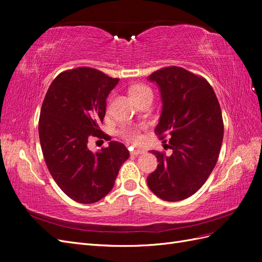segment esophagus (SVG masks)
<instances>
[{
    "mask_svg": "<svg viewBox=\"0 0 262 262\" xmlns=\"http://www.w3.org/2000/svg\"><path fill=\"white\" fill-rule=\"evenodd\" d=\"M130 153H131V155H139V154H143L144 150L140 149V148H136V149H132Z\"/></svg>",
    "mask_w": 262,
    "mask_h": 262,
    "instance_id": "34e87169",
    "label": "esophagus"
}]
</instances>
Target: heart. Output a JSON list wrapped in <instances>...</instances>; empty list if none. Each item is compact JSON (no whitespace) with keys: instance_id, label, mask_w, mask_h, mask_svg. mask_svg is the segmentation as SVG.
Returning <instances> with one entry per match:
<instances>
[{"instance_id":"b5f03b06","label":"heart","mask_w":262,"mask_h":262,"mask_svg":"<svg viewBox=\"0 0 262 262\" xmlns=\"http://www.w3.org/2000/svg\"><path fill=\"white\" fill-rule=\"evenodd\" d=\"M131 97L138 101L142 98H145L147 96H153L152 90L148 86L144 84H137L133 85L129 91ZM146 128L145 124H139V125H123L122 128L119 130V134L122 139L126 142H130L133 144H138L142 141L141 130H144Z\"/></svg>"}]
</instances>
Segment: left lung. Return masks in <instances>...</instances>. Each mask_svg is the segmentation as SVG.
<instances>
[{
    "label": "left lung",
    "mask_w": 262,
    "mask_h": 262,
    "mask_svg": "<svg viewBox=\"0 0 262 262\" xmlns=\"http://www.w3.org/2000/svg\"><path fill=\"white\" fill-rule=\"evenodd\" d=\"M148 80L160 86L163 100L155 133L170 138L172 153L152 150L158 165L147 185L161 199L180 201L203 186L217 162L224 133L221 107L209 82L184 68L160 69Z\"/></svg>",
    "instance_id": "left-lung-1"
}]
</instances>
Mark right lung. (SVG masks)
I'll return each mask as SVG.
<instances>
[{"instance_id":"obj_1","label":"right lung","mask_w":262,"mask_h":262,"mask_svg":"<svg viewBox=\"0 0 262 262\" xmlns=\"http://www.w3.org/2000/svg\"><path fill=\"white\" fill-rule=\"evenodd\" d=\"M118 82L93 68L67 70L54 78L42 102L38 130L45 162L62 191L78 203L108 194L130 155L117 141L96 154L87 147L92 138H107L99 125Z\"/></svg>"}]
</instances>
